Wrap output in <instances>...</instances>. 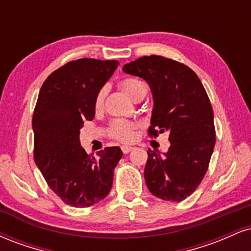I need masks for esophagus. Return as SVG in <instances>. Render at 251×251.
Segmentation results:
<instances>
[{"mask_svg": "<svg viewBox=\"0 0 251 251\" xmlns=\"http://www.w3.org/2000/svg\"><path fill=\"white\" fill-rule=\"evenodd\" d=\"M122 150H123V152L124 153H129V152L132 151V150H133V148H132V146H127V145H124V146H122Z\"/></svg>", "mask_w": 251, "mask_h": 251, "instance_id": "34e87169", "label": "esophagus"}]
</instances>
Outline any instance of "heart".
Wrapping results in <instances>:
<instances>
[{"label":"heart","mask_w":251,"mask_h":251,"mask_svg":"<svg viewBox=\"0 0 251 251\" xmlns=\"http://www.w3.org/2000/svg\"><path fill=\"white\" fill-rule=\"evenodd\" d=\"M119 87L125 92L132 100L137 101L144 94L146 93V86L142 80L137 77H126L119 82ZM106 88L102 87L97 92L94 98L93 107L96 112H100L103 107L105 101ZM138 127V124L124 119H116L109 124L107 128V134L113 139L119 140L122 143H129L134 138V129Z\"/></svg>","instance_id":"b5f03b06"}]
</instances>
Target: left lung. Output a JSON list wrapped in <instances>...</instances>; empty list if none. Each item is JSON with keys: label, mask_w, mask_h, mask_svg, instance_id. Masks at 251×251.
Instances as JSON below:
<instances>
[{"label": "left lung", "mask_w": 251, "mask_h": 251, "mask_svg": "<svg viewBox=\"0 0 251 251\" xmlns=\"http://www.w3.org/2000/svg\"><path fill=\"white\" fill-rule=\"evenodd\" d=\"M125 73L149 83L153 96L149 135L169 132V151H148L145 181L152 195L181 201L198 188L208 171L216 143L214 111L205 88L191 68L159 55L126 63Z\"/></svg>", "instance_id": "obj_1"}]
</instances>
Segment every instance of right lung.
Returning <instances> with one entry per match:
<instances>
[{
    "mask_svg": "<svg viewBox=\"0 0 251 251\" xmlns=\"http://www.w3.org/2000/svg\"><path fill=\"white\" fill-rule=\"evenodd\" d=\"M119 65L116 60L79 59L54 71L43 82L33 114L34 160L54 194L74 208H87L111 191L122 159L118 146L98 158L80 146V128L93 120L97 92Z\"/></svg>",
    "mask_w": 251,
    "mask_h": 251,
    "instance_id": "1",
    "label": "right lung"
}]
</instances>
